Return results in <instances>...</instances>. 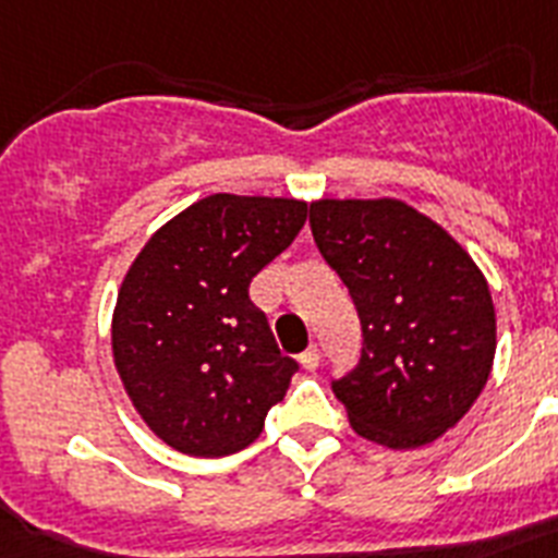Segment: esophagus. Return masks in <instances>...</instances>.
<instances>
[{
  "mask_svg": "<svg viewBox=\"0 0 558 558\" xmlns=\"http://www.w3.org/2000/svg\"><path fill=\"white\" fill-rule=\"evenodd\" d=\"M301 366L306 369V373H315V369H318V366H320V350H318V347H310V350L303 352Z\"/></svg>",
  "mask_w": 558,
  "mask_h": 558,
  "instance_id": "34e87169",
  "label": "esophagus"
}]
</instances>
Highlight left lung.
Returning <instances> with one entry per match:
<instances>
[{"mask_svg": "<svg viewBox=\"0 0 558 558\" xmlns=\"http://www.w3.org/2000/svg\"><path fill=\"white\" fill-rule=\"evenodd\" d=\"M310 226L364 329L361 364L332 384L352 429L389 450L433 444L490 378L487 278L444 226L396 197H320Z\"/></svg>", "mask_w": 558, "mask_h": 558, "instance_id": "1", "label": "left lung"}]
</instances>
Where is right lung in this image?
Here are the masks:
<instances>
[{
	"label": "right lung",
	"instance_id": "right-lung-1",
	"mask_svg": "<svg viewBox=\"0 0 558 558\" xmlns=\"http://www.w3.org/2000/svg\"><path fill=\"white\" fill-rule=\"evenodd\" d=\"M303 223L306 201L208 194L131 260L111 315V355L140 418L177 452L243 450L287 396L298 364L280 355L248 283Z\"/></svg>",
	"mask_w": 558,
	"mask_h": 558
}]
</instances>
